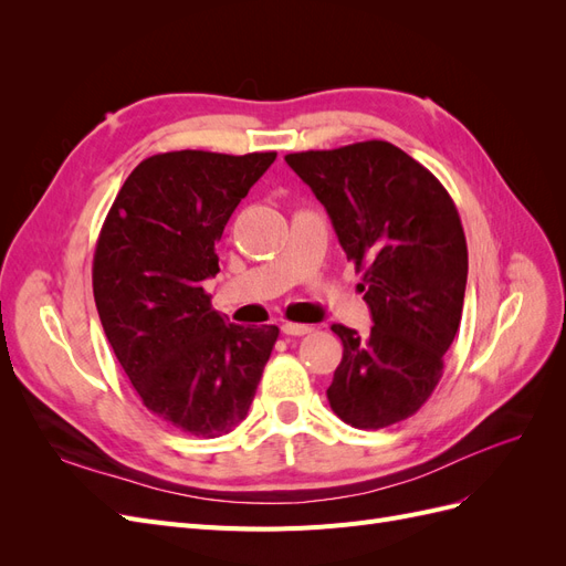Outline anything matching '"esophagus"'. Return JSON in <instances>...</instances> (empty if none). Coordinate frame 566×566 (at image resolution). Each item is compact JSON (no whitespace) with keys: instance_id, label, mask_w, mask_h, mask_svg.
I'll return each instance as SVG.
<instances>
[{"instance_id":"obj_1","label":"esophagus","mask_w":566,"mask_h":566,"mask_svg":"<svg viewBox=\"0 0 566 566\" xmlns=\"http://www.w3.org/2000/svg\"><path fill=\"white\" fill-rule=\"evenodd\" d=\"M281 331H283L285 335L302 337V335H310V333H312V325H304V323H283Z\"/></svg>"}]
</instances>
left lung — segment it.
<instances>
[{
  "label": "left lung",
  "instance_id": "1",
  "mask_svg": "<svg viewBox=\"0 0 566 566\" xmlns=\"http://www.w3.org/2000/svg\"><path fill=\"white\" fill-rule=\"evenodd\" d=\"M285 163L364 271L373 316L366 337L333 325L345 349L331 408L358 430L401 422L432 397L462 316L468 243L455 202L430 169L389 142L287 153Z\"/></svg>",
  "mask_w": 566,
  "mask_h": 566
}]
</instances>
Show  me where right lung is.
<instances>
[{"label": "right lung", "mask_w": 566, "mask_h": 566, "mask_svg": "<svg viewBox=\"0 0 566 566\" xmlns=\"http://www.w3.org/2000/svg\"><path fill=\"white\" fill-rule=\"evenodd\" d=\"M276 153H158L134 167L101 227L92 283L101 325L153 416L202 439L245 420L276 325L245 328L214 310L227 221Z\"/></svg>", "instance_id": "add662e5"}]
</instances>
